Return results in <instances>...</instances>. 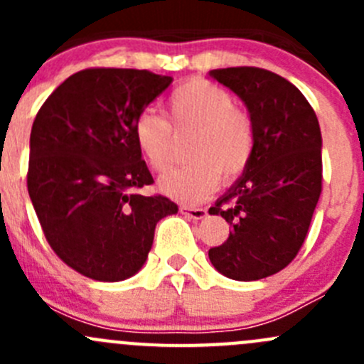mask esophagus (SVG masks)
Instances as JSON below:
<instances>
[{"label": "esophagus", "mask_w": 364, "mask_h": 364, "mask_svg": "<svg viewBox=\"0 0 364 364\" xmlns=\"http://www.w3.org/2000/svg\"><path fill=\"white\" fill-rule=\"evenodd\" d=\"M179 211H181L183 215L188 216V218H193V220H200L208 215V211L203 208H188V205H181V208H179Z\"/></svg>", "instance_id": "esophagus-1"}]
</instances>
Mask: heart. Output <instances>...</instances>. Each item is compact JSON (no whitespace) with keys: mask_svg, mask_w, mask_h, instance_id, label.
Returning a JSON list of instances; mask_svg holds the SVG:
<instances>
[{"mask_svg":"<svg viewBox=\"0 0 364 364\" xmlns=\"http://www.w3.org/2000/svg\"><path fill=\"white\" fill-rule=\"evenodd\" d=\"M168 121L142 111L132 127L135 148L151 171L164 174L174 159V134H192L186 156L192 164L160 181L171 199L196 204L216 188L247 172L255 153V127L250 114L236 107L234 97L204 79L179 84L167 100Z\"/></svg>","mask_w":364,"mask_h":364,"instance_id":"heart-1","label":"heart"}]
</instances>
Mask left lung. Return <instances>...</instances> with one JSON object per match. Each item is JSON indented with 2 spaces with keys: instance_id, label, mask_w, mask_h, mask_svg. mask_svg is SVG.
<instances>
[{
  "instance_id": "1",
  "label": "left lung",
  "mask_w": 364,
  "mask_h": 364,
  "mask_svg": "<svg viewBox=\"0 0 364 364\" xmlns=\"http://www.w3.org/2000/svg\"><path fill=\"white\" fill-rule=\"evenodd\" d=\"M247 104L255 153L247 172L209 215L230 225L209 260L240 282L271 277L294 260L322 192V137L304 95L284 77L257 67L213 70Z\"/></svg>"
}]
</instances>
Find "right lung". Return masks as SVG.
I'll use <instances>...</instances> for the list:
<instances>
[{
	"label": "right lung",
	"instance_id": "add662e5",
	"mask_svg": "<svg viewBox=\"0 0 364 364\" xmlns=\"http://www.w3.org/2000/svg\"><path fill=\"white\" fill-rule=\"evenodd\" d=\"M149 70L86 68L43 102L29 137L28 193L47 243L82 277L119 282L142 267L159 220L178 213L153 185L132 127L171 84Z\"/></svg>",
	"mask_w": 364,
	"mask_h": 364
}]
</instances>
